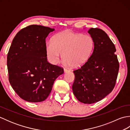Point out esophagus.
I'll list each match as a JSON object with an SVG mask.
<instances>
[{
    "mask_svg": "<svg viewBox=\"0 0 130 130\" xmlns=\"http://www.w3.org/2000/svg\"><path fill=\"white\" fill-rule=\"evenodd\" d=\"M70 70L69 69H67V68H64V72L65 73H67V72H68V71H70Z\"/></svg>",
    "mask_w": 130,
    "mask_h": 130,
    "instance_id": "34e87169",
    "label": "esophagus"
}]
</instances>
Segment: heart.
<instances>
[{
    "mask_svg": "<svg viewBox=\"0 0 130 130\" xmlns=\"http://www.w3.org/2000/svg\"><path fill=\"white\" fill-rule=\"evenodd\" d=\"M94 46L92 37L70 30L55 35L46 43L47 59L52 64L59 62L61 54L65 62L72 67L83 65L89 59Z\"/></svg>",
    "mask_w": 130,
    "mask_h": 130,
    "instance_id": "b5f03b06",
    "label": "heart"
}]
</instances>
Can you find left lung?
Returning <instances> with one entry per match:
<instances>
[{"label":"left lung","instance_id":"8db88e82","mask_svg":"<svg viewBox=\"0 0 130 130\" xmlns=\"http://www.w3.org/2000/svg\"><path fill=\"white\" fill-rule=\"evenodd\" d=\"M94 43L92 54L83 65L73 71L75 79L72 86L79 101L92 104L102 100L115 86L119 62L114 43L103 30H88Z\"/></svg>","mask_w":130,"mask_h":130}]
</instances>
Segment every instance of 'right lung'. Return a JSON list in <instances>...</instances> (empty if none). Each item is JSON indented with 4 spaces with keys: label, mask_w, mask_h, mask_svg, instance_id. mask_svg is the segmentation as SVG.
<instances>
[{
    "label": "right lung",
    "mask_w": 130,
    "mask_h": 130,
    "mask_svg": "<svg viewBox=\"0 0 130 130\" xmlns=\"http://www.w3.org/2000/svg\"><path fill=\"white\" fill-rule=\"evenodd\" d=\"M54 28L30 25L20 30L13 38L7 55V68L11 86L27 102L45 101L54 81L63 69L47 59L46 38Z\"/></svg>",
    "instance_id": "right-lung-1"
}]
</instances>
